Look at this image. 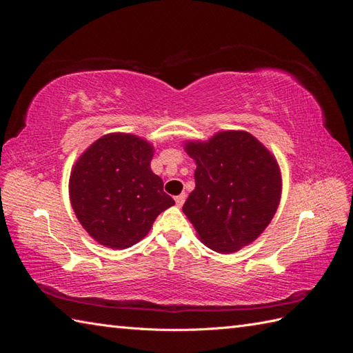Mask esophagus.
Here are the masks:
<instances>
[{"mask_svg": "<svg viewBox=\"0 0 353 353\" xmlns=\"http://www.w3.org/2000/svg\"><path fill=\"white\" fill-rule=\"evenodd\" d=\"M185 197H187V196H185V193H183V194L176 196V197H175V203H176V206H179V208L183 206V205H184V201H185Z\"/></svg>", "mask_w": 353, "mask_h": 353, "instance_id": "1", "label": "esophagus"}]
</instances>
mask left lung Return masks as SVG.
I'll return each mask as SVG.
<instances>
[{
    "mask_svg": "<svg viewBox=\"0 0 353 353\" xmlns=\"http://www.w3.org/2000/svg\"><path fill=\"white\" fill-rule=\"evenodd\" d=\"M194 160L196 188L183 212L200 240L218 253H232L268 227L281 197L275 157L244 131H222L208 141H187Z\"/></svg>",
    "mask_w": 353,
    "mask_h": 353,
    "instance_id": "obj_1",
    "label": "left lung"
}]
</instances>
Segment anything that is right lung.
<instances>
[{
	"label": "right lung",
	"instance_id": "right-lung-1",
	"mask_svg": "<svg viewBox=\"0 0 353 353\" xmlns=\"http://www.w3.org/2000/svg\"><path fill=\"white\" fill-rule=\"evenodd\" d=\"M153 145L132 134H108L74 163L69 196L90 236L110 249H126L150 231L174 199L150 169Z\"/></svg>",
	"mask_w": 353,
	"mask_h": 353
}]
</instances>
